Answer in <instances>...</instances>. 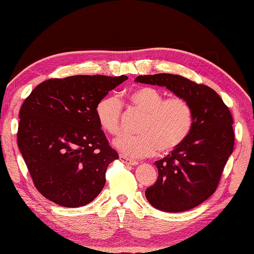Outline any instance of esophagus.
I'll list each match as a JSON object with an SVG mask.
<instances>
[{
	"mask_svg": "<svg viewBox=\"0 0 254 254\" xmlns=\"http://www.w3.org/2000/svg\"><path fill=\"white\" fill-rule=\"evenodd\" d=\"M119 159H120V161H122L124 164H126V165L135 166V165H137V164H138V162H136V161H132V159L128 158L127 156H125V155H122V154L119 155Z\"/></svg>",
	"mask_w": 254,
	"mask_h": 254,
	"instance_id": "34e87169",
	"label": "esophagus"
}]
</instances>
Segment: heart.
Listing matches in <instances>:
<instances>
[{
	"instance_id": "obj_1",
	"label": "heart",
	"mask_w": 254,
	"mask_h": 254,
	"mask_svg": "<svg viewBox=\"0 0 254 254\" xmlns=\"http://www.w3.org/2000/svg\"><path fill=\"white\" fill-rule=\"evenodd\" d=\"M129 100L143 111L145 118L138 128L139 135H122L114 140L115 148L125 156L139 158L157 152L176 149L188 138L193 127V110L182 97L166 98L157 89L139 87L129 93ZM123 104L117 96H106L96 106L100 127L110 135L120 131Z\"/></svg>"
}]
</instances>
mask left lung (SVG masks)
Wrapping results in <instances>:
<instances>
[{
    "label": "left lung",
    "instance_id": "obj_1",
    "mask_svg": "<svg viewBox=\"0 0 254 254\" xmlns=\"http://www.w3.org/2000/svg\"><path fill=\"white\" fill-rule=\"evenodd\" d=\"M136 82L157 84L189 101L193 127L181 146L159 161L158 177L146 190L147 201L164 212H183L215 192L234 147L233 118L222 98L205 84L179 74L138 75Z\"/></svg>",
    "mask_w": 254,
    "mask_h": 254
}]
</instances>
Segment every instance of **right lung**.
<instances>
[{
  "instance_id": "add662e5",
  "label": "right lung",
  "mask_w": 254,
  "mask_h": 254,
  "mask_svg": "<svg viewBox=\"0 0 254 254\" xmlns=\"http://www.w3.org/2000/svg\"><path fill=\"white\" fill-rule=\"evenodd\" d=\"M127 75H72L35 87L20 109L17 146L33 184L58 205H87L101 192L118 154L98 123L96 106Z\"/></svg>"
}]
</instances>
